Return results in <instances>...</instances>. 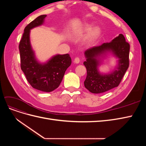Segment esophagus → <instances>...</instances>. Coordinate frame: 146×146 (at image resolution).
<instances>
[{"label": "esophagus", "instance_id": "34e87169", "mask_svg": "<svg viewBox=\"0 0 146 146\" xmlns=\"http://www.w3.org/2000/svg\"><path fill=\"white\" fill-rule=\"evenodd\" d=\"M80 58H79V57H76V58H75V60H74V63L78 64V63H80Z\"/></svg>", "mask_w": 146, "mask_h": 146}]
</instances>
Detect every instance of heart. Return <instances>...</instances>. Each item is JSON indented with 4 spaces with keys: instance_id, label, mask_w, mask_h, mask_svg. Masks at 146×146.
Segmentation results:
<instances>
[{
    "instance_id": "1",
    "label": "heart",
    "mask_w": 146,
    "mask_h": 146,
    "mask_svg": "<svg viewBox=\"0 0 146 146\" xmlns=\"http://www.w3.org/2000/svg\"><path fill=\"white\" fill-rule=\"evenodd\" d=\"M82 31L83 33L88 32L85 41V44L88 46H92L94 44L101 33V30L99 27L92 28L91 25L90 24L84 25L82 29Z\"/></svg>"
}]
</instances>
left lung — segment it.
Masks as SVG:
<instances>
[{"mask_svg":"<svg viewBox=\"0 0 146 146\" xmlns=\"http://www.w3.org/2000/svg\"><path fill=\"white\" fill-rule=\"evenodd\" d=\"M107 51H111L119 58L117 69L108 74H102L98 70L99 56ZM130 44L122 34L110 42L88 48L85 52L86 61L83 63L87 70L85 87L92 93L99 94L117 87L129 66Z\"/></svg>","mask_w":146,"mask_h":146,"instance_id":"obj_1","label":"left lung"}]
</instances>
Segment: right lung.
<instances>
[{
  "label": "right lung",
  "instance_id": "right-lung-1",
  "mask_svg": "<svg viewBox=\"0 0 146 146\" xmlns=\"http://www.w3.org/2000/svg\"><path fill=\"white\" fill-rule=\"evenodd\" d=\"M46 15H41L24 29L19 44L21 68L26 78L35 89L51 92L59 86L65 71L71 64L69 54L56 55L46 63L41 64L35 58L30 42V30L43 24Z\"/></svg>",
  "mask_w": 146,
  "mask_h": 146
}]
</instances>
